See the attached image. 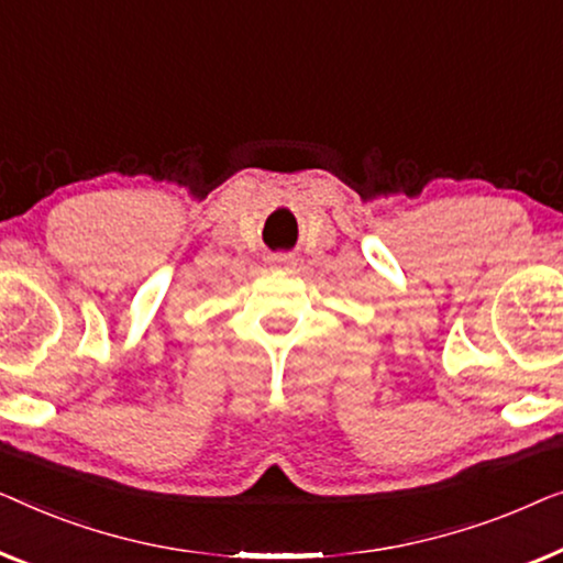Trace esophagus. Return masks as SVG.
I'll use <instances>...</instances> for the list:
<instances>
[{"instance_id": "obj_1", "label": "esophagus", "mask_w": 563, "mask_h": 563, "mask_svg": "<svg viewBox=\"0 0 563 563\" xmlns=\"http://www.w3.org/2000/svg\"><path fill=\"white\" fill-rule=\"evenodd\" d=\"M271 263H273V267H278V271H288V267H290V257L275 255V257L271 260Z\"/></svg>"}]
</instances>
